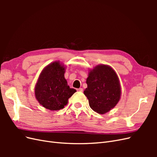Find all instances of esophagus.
Returning a JSON list of instances; mask_svg holds the SVG:
<instances>
[{
  "label": "esophagus",
  "instance_id": "obj_1",
  "mask_svg": "<svg viewBox=\"0 0 157 157\" xmlns=\"http://www.w3.org/2000/svg\"><path fill=\"white\" fill-rule=\"evenodd\" d=\"M82 88H78V89H77V91H78V92H82Z\"/></svg>",
  "mask_w": 157,
  "mask_h": 157
}]
</instances>
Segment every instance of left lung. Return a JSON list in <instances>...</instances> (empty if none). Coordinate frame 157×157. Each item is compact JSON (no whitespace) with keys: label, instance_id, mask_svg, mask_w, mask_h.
<instances>
[{"label":"left lung","instance_id":"obj_1","mask_svg":"<svg viewBox=\"0 0 157 157\" xmlns=\"http://www.w3.org/2000/svg\"><path fill=\"white\" fill-rule=\"evenodd\" d=\"M87 88L84 94L90 107L101 115L116 106L121 96V87L118 75L111 67L100 64L89 70Z\"/></svg>","mask_w":157,"mask_h":157}]
</instances>
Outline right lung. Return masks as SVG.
<instances>
[{"label": "right lung", "mask_w": 157, "mask_h": 157, "mask_svg": "<svg viewBox=\"0 0 157 157\" xmlns=\"http://www.w3.org/2000/svg\"><path fill=\"white\" fill-rule=\"evenodd\" d=\"M65 73V65L59 61L48 64L41 71L35 87V96L42 107L53 111L60 110L77 92L68 86Z\"/></svg>", "instance_id": "right-lung-1"}]
</instances>
